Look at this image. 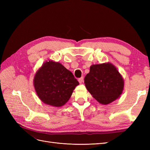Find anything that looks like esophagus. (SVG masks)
I'll return each instance as SVG.
<instances>
[{
  "mask_svg": "<svg viewBox=\"0 0 150 150\" xmlns=\"http://www.w3.org/2000/svg\"><path fill=\"white\" fill-rule=\"evenodd\" d=\"M83 81H84V78H83V77H81V78L78 79V81H79V83H82L83 82Z\"/></svg>",
  "mask_w": 150,
  "mask_h": 150,
  "instance_id": "34e87169",
  "label": "esophagus"
}]
</instances>
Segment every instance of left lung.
<instances>
[{
  "label": "left lung",
  "mask_w": 150,
  "mask_h": 150,
  "mask_svg": "<svg viewBox=\"0 0 150 150\" xmlns=\"http://www.w3.org/2000/svg\"><path fill=\"white\" fill-rule=\"evenodd\" d=\"M84 83L93 97L102 104L118 98L124 88V80L116 67L110 62L94 64L84 78Z\"/></svg>",
  "instance_id": "8db88e82"
}]
</instances>
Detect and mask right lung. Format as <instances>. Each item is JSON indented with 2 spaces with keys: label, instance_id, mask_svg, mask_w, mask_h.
Wrapping results in <instances>:
<instances>
[{
  "label": "right lung",
  "instance_id": "right-lung-1",
  "mask_svg": "<svg viewBox=\"0 0 150 150\" xmlns=\"http://www.w3.org/2000/svg\"><path fill=\"white\" fill-rule=\"evenodd\" d=\"M78 85L79 82L70 71L52 61L44 62L34 78L39 98L44 103L55 107L64 105Z\"/></svg>",
  "mask_w": 150,
  "mask_h": 150
}]
</instances>
